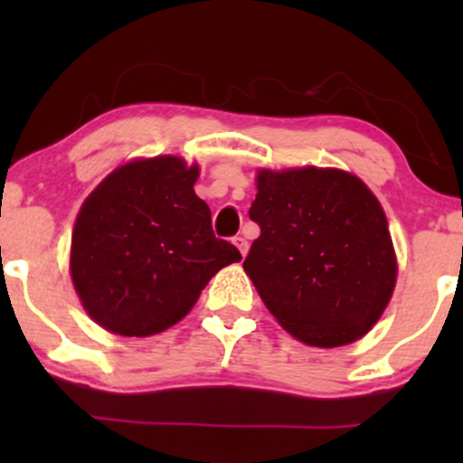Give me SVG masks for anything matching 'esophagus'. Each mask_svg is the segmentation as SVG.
Masks as SVG:
<instances>
[{
	"mask_svg": "<svg viewBox=\"0 0 463 463\" xmlns=\"http://www.w3.org/2000/svg\"><path fill=\"white\" fill-rule=\"evenodd\" d=\"M232 243H235V246H237V250H239V252H241V257H246V254H248V239H246V237H241V235H239V237H235V239H232Z\"/></svg>",
	"mask_w": 463,
	"mask_h": 463,
	"instance_id": "1",
	"label": "esophagus"
}]
</instances>
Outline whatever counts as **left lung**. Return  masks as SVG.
<instances>
[{
    "mask_svg": "<svg viewBox=\"0 0 463 463\" xmlns=\"http://www.w3.org/2000/svg\"><path fill=\"white\" fill-rule=\"evenodd\" d=\"M243 269L269 313L317 348L357 342L396 285L387 217L364 180L342 169H259Z\"/></svg>",
    "mask_w": 463,
    "mask_h": 463,
    "instance_id": "left-lung-1",
    "label": "left lung"
}]
</instances>
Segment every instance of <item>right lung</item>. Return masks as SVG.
<instances>
[{"label":"right lung","instance_id":"obj_1","mask_svg":"<svg viewBox=\"0 0 463 463\" xmlns=\"http://www.w3.org/2000/svg\"><path fill=\"white\" fill-rule=\"evenodd\" d=\"M198 165L137 158L84 200L71 235V280L84 311L124 337H147L183 320L226 265L241 261L217 239L195 195Z\"/></svg>","mask_w":463,"mask_h":463}]
</instances>
